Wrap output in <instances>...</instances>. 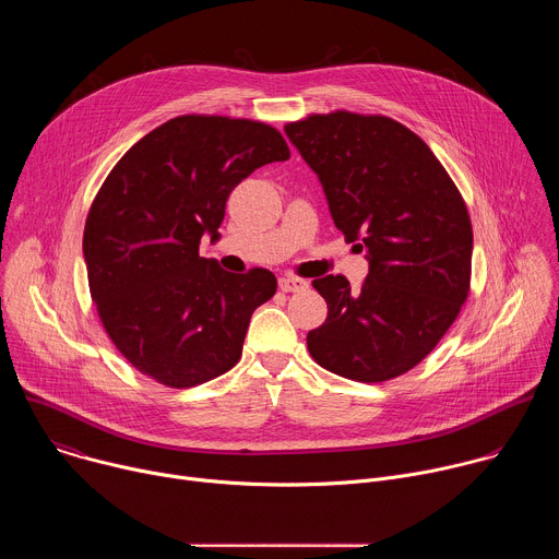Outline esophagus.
I'll use <instances>...</instances> for the list:
<instances>
[{
  "label": "esophagus",
  "instance_id": "obj_1",
  "mask_svg": "<svg viewBox=\"0 0 559 559\" xmlns=\"http://www.w3.org/2000/svg\"><path fill=\"white\" fill-rule=\"evenodd\" d=\"M278 287H281L283 292H298V289H305V287H307V281L296 278V276H281V278H278Z\"/></svg>",
  "mask_w": 559,
  "mask_h": 559
}]
</instances>
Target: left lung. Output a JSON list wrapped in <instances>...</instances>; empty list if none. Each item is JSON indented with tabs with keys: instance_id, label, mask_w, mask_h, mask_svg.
<instances>
[{
	"instance_id": "obj_1",
	"label": "left lung",
	"mask_w": 559,
	"mask_h": 559,
	"mask_svg": "<svg viewBox=\"0 0 559 559\" xmlns=\"http://www.w3.org/2000/svg\"><path fill=\"white\" fill-rule=\"evenodd\" d=\"M323 186L334 225L360 241L369 274L316 278L328 321L307 334L332 373L382 382L416 367L468 296L473 231L466 205L429 145L380 115H311L285 126Z\"/></svg>"
}]
</instances>
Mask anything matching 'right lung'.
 <instances>
[{"mask_svg":"<svg viewBox=\"0 0 559 559\" xmlns=\"http://www.w3.org/2000/svg\"><path fill=\"white\" fill-rule=\"evenodd\" d=\"M281 132L250 119L186 115L136 141L86 218L91 296L115 347L141 373L186 389L229 371L276 276L221 270L199 257L221 236L229 192L257 168L287 162Z\"/></svg>","mask_w":559,"mask_h":559,"instance_id":"obj_1","label":"right lung"}]
</instances>
